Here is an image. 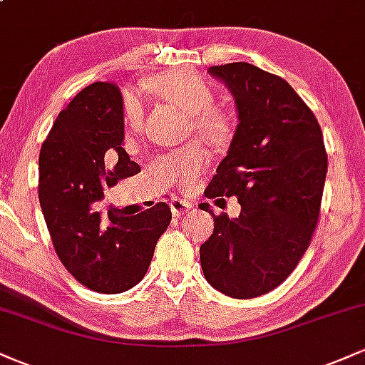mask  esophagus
Wrapping results in <instances>:
<instances>
[{
  "label": "esophagus",
  "instance_id": "esophagus-1",
  "mask_svg": "<svg viewBox=\"0 0 365 365\" xmlns=\"http://www.w3.org/2000/svg\"><path fill=\"white\" fill-rule=\"evenodd\" d=\"M170 207H171V212L178 217V216L187 215V212L192 209V204L188 202V200L182 199V197H173L170 202Z\"/></svg>",
  "mask_w": 365,
  "mask_h": 365
}]
</instances>
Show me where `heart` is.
Masks as SVG:
<instances>
[{
  "label": "heart",
  "mask_w": 365,
  "mask_h": 365,
  "mask_svg": "<svg viewBox=\"0 0 365 365\" xmlns=\"http://www.w3.org/2000/svg\"><path fill=\"white\" fill-rule=\"evenodd\" d=\"M144 89L156 101L170 103L188 115L192 132L199 139L206 140L215 148H225L235 133V121L232 113L215 104V91L199 73L190 70L175 68L149 77ZM144 120V108L133 92H127L123 98V121L128 130L139 132ZM209 161L207 150L202 145H185L177 153L163 156L159 165L178 178L183 187L192 188L197 183L200 171Z\"/></svg>",
  "instance_id": "obj_1"
}]
</instances>
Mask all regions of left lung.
<instances>
[{
	"label": "left lung",
	"mask_w": 365,
	"mask_h": 365,
	"mask_svg": "<svg viewBox=\"0 0 365 365\" xmlns=\"http://www.w3.org/2000/svg\"><path fill=\"white\" fill-rule=\"evenodd\" d=\"M228 87L238 125L206 197H237L240 215L215 216L200 245L204 276L217 292L254 299L282 284L305 250L317 220L328 156L314 113L282 77L250 63L211 66Z\"/></svg>",
	"instance_id": "left-lung-1"
}]
</instances>
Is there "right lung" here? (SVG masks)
Wrapping results in <instances>:
<instances>
[{
  "instance_id": "obj_1",
  "label": "right lung",
  "mask_w": 365,
  "mask_h": 365,
  "mask_svg": "<svg viewBox=\"0 0 365 365\" xmlns=\"http://www.w3.org/2000/svg\"><path fill=\"white\" fill-rule=\"evenodd\" d=\"M123 139L120 87L94 82L58 115L39 154V202L54 250L78 283L99 293L135 287L171 221L166 202L133 216L96 209L104 183L140 171Z\"/></svg>"
}]
</instances>
